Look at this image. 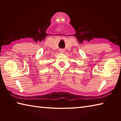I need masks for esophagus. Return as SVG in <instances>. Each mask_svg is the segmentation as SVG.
I'll return each instance as SVG.
<instances>
[{"label":"esophagus","instance_id":"1","mask_svg":"<svg viewBox=\"0 0 121 121\" xmlns=\"http://www.w3.org/2000/svg\"><path fill=\"white\" fill-rule=\"evenodd\" d=\"M59 52H60V53H64V52H65V50L63 49H60V50H59Z\"/></svg>","mask_w":121,"mask_h":121}]
</instances>
